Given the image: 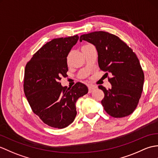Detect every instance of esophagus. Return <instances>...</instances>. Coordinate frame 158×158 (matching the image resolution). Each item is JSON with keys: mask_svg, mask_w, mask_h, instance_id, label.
Masks as SVG:
<instances>
[{"mask_svg": "<svg viewBox=\"0 0 158 158\" xmlns=\"http://www.w3.org/2000/svg\"><path fill=\"white\" fill-rule=\"evenodd\" d=\"M88 89H89V93H91L96 89V87H94V86H89V87H88Z\"/></svg>", "mask_w": 158, "mask_h": 158, "instance_id": "34e87169", "label": "esophagus"}]
</instances>
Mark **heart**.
I'll list each match as a JSON object with an SVG mask.
<instances>
[{"mask_svg":"<svg viewBox=\"0 0 158 158\" xmlns=\"http://www.w3.org/2000/svg\"><path fill=\"white\" fill-rule=\"evenodd\" d=\"M85 46H86V45H85Z\"/></svg>","mask_w":158,"mask_h":158,"instance_id":"1","label":"heart"}]
</instances>
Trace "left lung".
<instances>
[{
	"instance_id": "obj_1",
	"label": "left lung",
	"mask_w": 158,
	"mask_h": 158,
	"mask_svg": "<svg viewBox=\"0 0 158 158\" xmlns=\"http://www.w3.org/2000/svg\"><path fill=\"white\" fill-rule=\"evenodd\" d=\"M79 40L96 46L99 67L112 75L108 79L110 89L98 87L104 93L102 104L105 111L114 118L131 114L137 108L144 83V73L136 54L118 37L106 31L83 34Z\"/></svg>"
}]
</instances>
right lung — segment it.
I'll return each mask as SVG.
<instances>
[{"label": "right lung", "mask_w": 158, "mask_h": 158, "mask_svg": "<svg viewBox=\"0 0 158 158\" xmlns=\"http://www.w3.org/2000/svg\"><path fill=\"white\" fill-rule=\"evenodd\" d=\"M79 38L76 35L53 39L25 66V96L33 112L51 127L63 129L71 124L77 115V100L88 92L87 87L80 82L72 88L59 83L61 77L67 75V57Z\"/></svg>", "instance_id": "1"}]
</instances>
